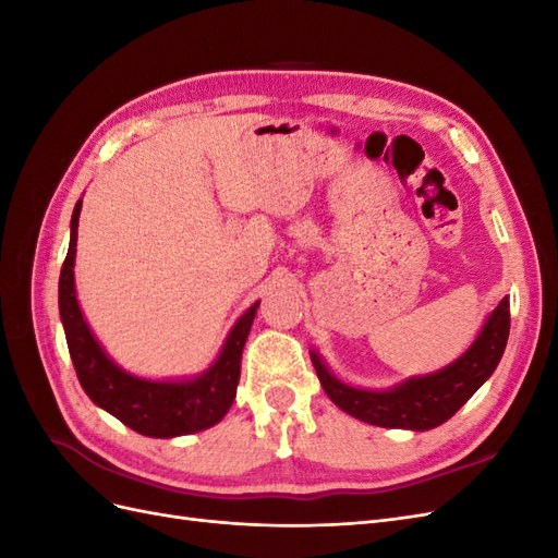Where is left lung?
<instances>
[{
	"label": "left lung",
	"instance_id": "obj_1",
	"mask_svg": "<svg viewBox=\"0 0 558 558\" xmlns=\"http://www.w3.org/2000/svg\"><path fill=\"white\" fill-rule=\"evenodd\" d=\"M510 335V298L486 316L480 335L463 356L430 375L410 377L388 388H359L337 379L318 351H310L326 396L342 412L369 426L430 430L445 424L494 375Z\"/></svg>",
	"mask_w": 558,
	"mask_h": 558
}]
</instances>
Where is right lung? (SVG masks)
I'll use <instances>...</instances> for the list:
<instances>
[{
  "instance_id": "1",
  "label": "right lung",
  "mask_w": 558,
  "mask_h": 558,
  "mask_svg": "<svg viewBox=\"0 0 558 558\" xmlns=\"http://www.w3.org/2000/svg\"><path fill=\"white\" fill-rule=\"evenodd\" d=\"M81 205L83 199L76 202L72 214L70 251H66L60 272L58 307L66 347H70V356L83 391L97 408L123 421L128 428L148 437H179L216 426L228 414L234 396H238L242 351L260 302H253L238 318V324L226 337L223 349L218 351L216 361L205 373L189 379H146L125 373L97 342L76 300L74 260Z\"/></svg>"
}]
</instances>
